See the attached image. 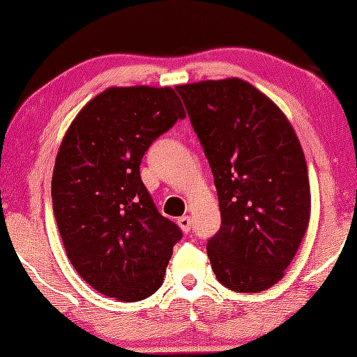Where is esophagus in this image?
<instances>
[{"label": "esophagus", "mask_w": 357, "mask_h": 357, "mask_svg": "<svg viewBox=\"0 0 357 357\" xmlns=\"http://www.w3.org/2000/svg\"><path fill=\"white\" fill-rule=\"evenodd\" d=\"M178 227L182 228V231L188 233L192 230V218L190 217H180L178 218Z\"/></svg>", "instance_id": "1"}]
</instances>
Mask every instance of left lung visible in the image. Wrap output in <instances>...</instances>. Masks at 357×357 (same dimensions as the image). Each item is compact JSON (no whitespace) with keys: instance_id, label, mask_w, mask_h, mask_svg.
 Here are the masks:
<instances>
[{"instance_id":"left-lung-1","label":"left lung","mask_w":357,"mask_h":357,"mask_svg":"<svg viewBox=\"0 0 357 357\" xmlns=\"http://www.w3.org/2000/svg\"><path fill=\"white\" fill-rule=\"evenodd\" d=\"M212 167L222 227L206 243L220 283L259 293L283 278L307 230V165L293 126L238 77L175 86Z\"/></svg>"}]
</instances>
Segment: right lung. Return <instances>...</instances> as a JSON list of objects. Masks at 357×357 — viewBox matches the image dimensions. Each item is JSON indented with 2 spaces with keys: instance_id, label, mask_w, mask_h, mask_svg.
I'll return each mask as SVG.
<instances>
[{
  "instance_id": "1",
  "label": "right lung",
  "mask_w": 357,
  "mask_h": 357,
  "mask_svg": "<svg viewBox=\"0 0 357 357\" xmlns=\"http://www.w3.org/2000/svg\"><path fill=\"white\" fill-rule=\"evenodd\" d=\"M185 117L172 87H107L79 111L52 172V208L74 270L104 296L140 301L160 288L182 231L140 178L158 135Z\"/></svg>"
}]
</instances>
